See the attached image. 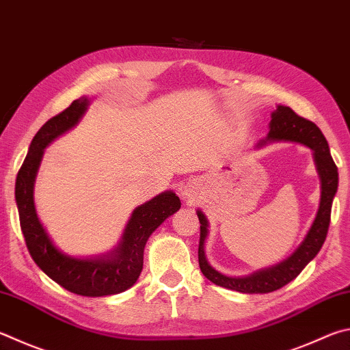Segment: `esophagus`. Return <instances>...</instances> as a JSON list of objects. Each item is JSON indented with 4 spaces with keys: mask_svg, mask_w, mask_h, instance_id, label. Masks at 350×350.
<instances>
[{
    "mask_svg": "<svg viewBox=\"0 0 350 350\" xmlns=\"http://www.w3.org/2000/svg\"><path fill=\"white\" fill-rule=\"evenodd\" d=\"M183 196H187V197H193V196H191V191H188V189H185V191H183Z\"/></svg>",
    "mask_w": 350,
    "mask_h": 350,
    "instance_id": "1",
    "label": "esophagus"
}]
</instances>
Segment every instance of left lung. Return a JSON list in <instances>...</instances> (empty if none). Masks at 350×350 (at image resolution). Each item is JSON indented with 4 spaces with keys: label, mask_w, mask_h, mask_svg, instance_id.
Instances as JSON below:
<instances>
[{
    "label": "left lung",
    "mask_w": 350,
    "mask_h": 350,
    "mask_svg": "<svg viewBox=\"0 0 350 350\" xmlns=\"http://www.w3.org/2000/svg\"><path fill=\"white\" fill-rule=\"evenodd\" d=\"M271 142H294L301 144L312 150L314 163L320 177V206L315 219L303 241L297 250L277 265L269 268L258 269L250 275L231 277L221 274L220 271L213 268L205 256V241L208 237V219L203 211L197 209V217L200 221V241H199V266L202 274L209 282L221 286V288L241 292V294H268V292L283 288L284 284L294 280L300 274L310 260L321 250L327 236V228L330 224V209L336 189H338V168L330 156L329 145L321 130L310 120L300 118L292 111L289 107L277 105L271 113V122L268 136L262 139L256 148H262Z\"/></svg>",
    "instance_id": "8db88e82"
}]
</instances>
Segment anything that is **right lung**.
<instances>
[{"label": "right lung", "instance_id": "add662e5", "mask_svg": "<svg viewBox=\"0 0 350 350\" xmlns=\"http://www.w3.org/2000/svg\"><path fill=\"white\" fill-rule=\"evenodd\" d=\"M90 100L88 96L73 100L68 109L49 119L36 133L18 171L15 200L25 245L44 274L73 294L105 297L120 294L137 282L147 240L165 219L179 211L180 199L170 189L135 208L118 245L100 256L73 257L53 243L36 213L33 197L36 174L47 145L78 125Z\"/></svg>", "mask_w": 350, "mask_h": 350}]
</instances>
